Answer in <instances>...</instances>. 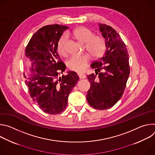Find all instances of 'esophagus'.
Segmentation results:
<instances>
[{
    "instance_id": "esophagus-1",
    "label": "esophagus",
    "mask_w": 155,
    "mask_h": 155,
    "mask_svg": "<svg viewBox=\"0 0 155 155\" xmlns=\"http://www.w3.org/2000/svg\"><path fill=\"white\" fill-rule=\"evenodd\" d=\"M78 77L80 78V79H84L86 78V75H83V74H78Z\"/></svg>"
}]
</instances>
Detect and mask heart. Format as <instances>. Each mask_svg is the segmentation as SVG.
<instances>
[{
    "label": "heart",
    "instance_id": "1",
    "mask_svg": "<svg viewBox=\"0 0 155 155\" xmlns=\"http://www.w3.org/2000/svg\"><path fill=\"white\" fill-rule=\"evenodd\" d=\"M74 37L80 42L85 43V48L87 53L94 59L101 58L105 52L106 41L104 37L100 35L94 36V33L84 27H79L73 31ZM68 37L62 35L57 43V50L62 56H67L66 43ZM90 58L86 54L71 57L67 62L68 68L79 73L84 72L88 65Z\"/></svg>",
    "mask_w": 155,
    "mask_h": 155
}]
</instances>
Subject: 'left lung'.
<instances>
[{
    "label": "left lung",
    "mask_w": 155,
    "mask_h": 155,
    "mask_svg": "<svg viewBox=\"0 0 155 155\" xmlns=\"http://www.w3.org/2000/svg\"><path fill=\"white\" fill-rule=\"evenodd\" d=\"M99 26L105 39L106 51L91 65L96 74L87 76L91 86L86 99L92 107L105 110L113 107L121 97L130 69L127 48L119 34L105 24L99 23Z\"/></svg>",
    "instance_id": "left-lung-1"
}]
</instances>
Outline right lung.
<instances>
[{
	"label": "right lung",
	"mask_w": 155,
	"mask_h": 155,
	"mask_svg": "<svg viewBox=\"0 0 155 155\" xmlns=\"http://www.w3.org/2000/svg\"><path fill=\"white\" fill-rule=\"evenodd\" d=\"M68 26L48 25L38 29L31 37L25 55L32 62L31 74L25 83L34 102L44 112L60 114L68 105L69 94L77 84V73L69 71L62 75L65 65L57 52V43Z\"/></svg>",
	"instance_id": "add662e5"
}]
</instances>
